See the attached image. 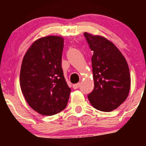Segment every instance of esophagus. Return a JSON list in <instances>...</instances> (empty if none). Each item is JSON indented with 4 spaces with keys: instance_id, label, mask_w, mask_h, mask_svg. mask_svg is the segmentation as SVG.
<instances>
[{
    "instance_id": "1",
    "label": "esophagus",
    "mask_w": 146,
    "mask_h": 146,
    "mask_svg": "<svg viewBox=\"0 0 146 146\" xmlns=\"http://www.w3.org/2000/svg\"><path fill=\"white\" fill-rule=\"evenodd\" d=\"M80 83H78V84H73V89H78L79 87H80Z\"/></svg>"
}]
</instances>
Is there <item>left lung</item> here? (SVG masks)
<instances>
[{
	"instance_id": "1",
	"label": "left lung",
	"mask_w": 146,
	"mask_h": 146,
	"mask_svg": "<svg viewBox=\"0 0 146 146\" xmlns=\"http://www.w3.org/2000/svg\"><path fill=\"white\" fill-rule=\"evenodd\" d=\"M92 56L94 89L88 95L97 110L110 112L128 98L130 88L128 65L121 51L112 42L102 36L85 32Z\"/></svg>"
}]
</instances>
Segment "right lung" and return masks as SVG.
<instances>
[{"instance_id": "add662e5", "label": "right lung", "mask_w": 146, "mask_h": 146, "mask_svg": "<svg viewBox=\"0 0 146 146\" xmlns=\"http://www.w3.org/2000/svg\"><path fill=\"white\" fill-rule=\"evenodd\" d=\"M63 47L62 37H42L31 44L23 59L22 93L29 106L40 115H56L67 105L71 88L62 68Z\"/></svg>"}]
</instances>
